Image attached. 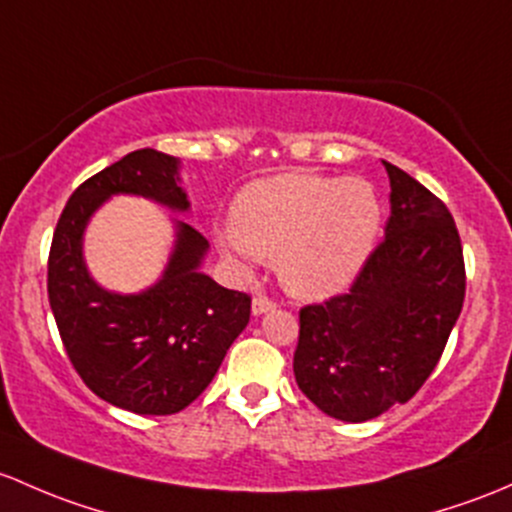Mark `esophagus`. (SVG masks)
Returning a JSON list of instances; mask_svg holds the SVG:
<instances>
[{
  "instance_id": "1",
  "label": "esophagus",
  "mask_w": 512,
  "mask_h": 512,
  "mask_svg": "<svg viewBox=\"0 0 512 512\" xmlns=\"http://www.w3.org/2000/svg\"><path fill=\"white\" fill-rule=\"evenodd\" d=\"M274 301L270 297H265V294H255V299H252V314L255 316H262L267 314V311L274 309Z\"/></svg>"
}]
</instances>
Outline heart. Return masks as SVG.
Here are the masks:
<instances>
[{"instance_id": "b5f03b06", "label": "heart", "mask_w": 512, "mask_h": 512, "mask_svg": "<svg viewBox=\"0 0 512 512\" xmlns=\"http://www.w3.org/2000/svg\"><path fill=\"white\" fill-rule=\"evenodd\" d=\"M380 228L383 201L370 181L287 171L242 188L233 225L218 230V247L240 265L277 257L289 292L324 299L358 277Z\"/></svg>"}]
</instances>
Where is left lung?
I'll use <instances>...</instances> for the list:
<instances>
[{
  "label": "left lung",
  "instance_id": "left-lung-1",
  "mask_svg": "<svg viewBox=\"0 0 512 512\" xmlns=\"http://www.w3.org/2000/svg\"><path fill=\"white\" fill-rule=\"evenodd\" d=\"M383 164L390 176L385 240L346 294L299 311L294 378L341 422H368L412 400L437 368L466 294L449 208L410 174Z\"/></svg>",
  "mask_w": 512,
  "mask_h": 512
}]
</instances>
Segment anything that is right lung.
Returning <instances> with one entry per match:
<instances>
[{"label":"right lung","mask_w":512,"mask_h":512,"mask_svg":"<svg viewBox=\"0 0 512 512\" xmlns=\"http://www.w3.org/2000/svg\"><path fill=\"white\" fill-rule=\"evenodd\" d=\"M181 161L137 149L90 176L68 198L48 255V301L73 368L110 405L174 414L218 373L250 321V297L201 272L208 240L174 218V250L157 284L139 294L100 287L83 257L90 218L112 196H142L174 213L191 208Z\"/></svg>","instance_id":"obj_1"}]
</instances>
